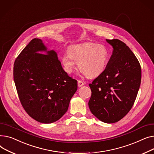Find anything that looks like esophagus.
Here are the masks:
<instances>
[{
    "mask_svg": "<svg viewBox=\"0 0 154 154\" xmlns=\"http://www.w3.org/2000/svg\"><path fill=\"white\" fill-rule=\"evenodd\" d=\"M83 85H85V83L83 81H82L81 80H78V87H81L83 86Z\"/></svg>",
    "mask_w": 154,
    "mask_h": 154,
    "instance_id": "34e87169",
    "label": "esophagus"
}]
</instances>
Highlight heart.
I'll return each mask as SVG.
<instances>
[{
    "label": "heart",
    "mask_w": 154,
    "mask_h": 154,
    "mask_svg": "<svg viewBox=\"0 0 154 154\" xmlns=\"http://www.w3.org/2000/svg\"><path fill=\"white\" fill-rule=\"evenodd\" d=\"M107 50L101 44L85 43L71 46L61 58L64 69L68 73L73 71L78 61L79 69L88 77L94 78L104 71L108 61Z\"/></svg>",
    "instance_id": "heart-1"
}]
</instances>
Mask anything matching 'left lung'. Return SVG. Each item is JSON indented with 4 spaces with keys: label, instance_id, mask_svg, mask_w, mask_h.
<instances>
[{
    "label": "left lung",
    "instance_id": "obj_1",
    "mask_svg": "<svg viewBox=\"0 0 154 154\" xmlns=\"http://www.w3.org/2000/svg\"><path fill=\"white\" fill-rule=\"evenodd\" d=\"M106 42L113 48L103 73L89 86L88 103L92 114L105 123L120 121L131 109L141 81L140 63L125 43L118 39Z\"/></svg>",
    "mask_w": 154,
    "mask_h": 154
}]
</instances>
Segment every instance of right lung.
I'll list each match as a JSON object with an SVG mask.
<instances>
[{
	"instance_id": "1",
	"label": "right lung",
	"mask_w": 154,
	"mask_h": 154,
	"mask_svg": "<svg viewBox=\"0 0 154 154\" xmlns=\"http://www.w3.org/2000/svg\"><path fill=\"white\" fill-rule=\"evenodd\" d=\"M14 79L25 111L44 124L56 122L66 113L78 88L77 81L63 69L57 52L48 50L38 38L32 40L16 58Z\"/></svg>"
}]
</instances>
